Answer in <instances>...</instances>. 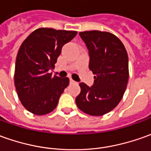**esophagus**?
<instances>
[{"label": "esophagus", "mask_w": 151, "mask_h": 151, "mask_svg": "<svg viewBox=\"0 0 151 151\" xmlns=\"http://www.w3.org/2000/svg\"><path fill=\"white\" fill-rule=\"evenodd\" d=\"M69 82H70V83H76L75 81H73V80L72 79V78H70V80H69Z\"/></svg>", "instance_id": "esophagus-1"}]
</instances>
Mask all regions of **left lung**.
I'll return each mask as SVG.
<instances>
[{
  "label": "left lung",
  "mask_w": 151,
  "mask_h": 151,
  "mask_svg": "<svg viewBox=\"0 0 151 151\" xmlns=\"http://www.w3.org/2000/svg\"><path fill=\"white\" fill-rule=\"evenodd\" d=\"M79 35L88 50L89 69L95 76L92 87L80 83L76 104L84 113L102 116L118 105L126 91L129 78L127 52L111 33L91 30Z\"/></svg>",
  "instance_id": "left-lung-1"
}]
</instances>
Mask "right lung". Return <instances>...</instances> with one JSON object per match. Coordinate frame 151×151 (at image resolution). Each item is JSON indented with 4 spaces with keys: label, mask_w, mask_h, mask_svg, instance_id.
<instances>
[{
    "label": "right lung",
    "mask_w": 151,
    "mask_h": 151,
    "mask_svg": "<svg viewBox=\"0 0 151 151\" xmlns=\"http://www.w3.org/2000/svg\"><path fill=\"white\" fill-rule=\"evenodd\" d=\"M77 31L40 28L20 45L16 56L15 86L24 108L33 114L50 113L69 83L68 78L52 76L62 47L72 40Z\"/></svg>",
    "instance_id": "add662e5"
}]
</instances>
